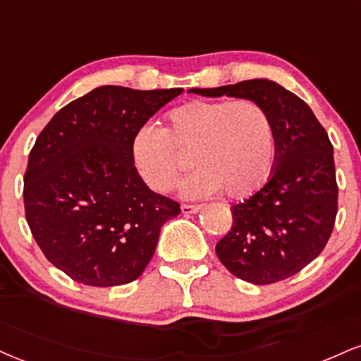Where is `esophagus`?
Returning <instances> with one entry per match:
<instances>
[{"label":"esophagus","mask_w":361,"mask_h":361,"mask_svg":"<svg viewBox=\"0 0 361 361\" xmlns=\"http://www.w3.org/2000/svg\"><path fill=\"white\" fill-rule=\"evenodd\" d=\"M200 210H202V207H200V205H181V212H183L185 215L198 214Z\"/></svg>","instance_id":"1"}]
</instances>
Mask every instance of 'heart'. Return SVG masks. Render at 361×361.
Here are the masks:
<instances>
[{
  "mask_svg": "<svg viewBox=\"0 0 361 361\" xmlns=\"http://www.w3.org/2000/svg\"><path fill=\"white\" fill-rule=\"evenodd\" d=\"M192 151L198 169L181 185L190 198L224 190L230 198L257 192L271 173L276 133L269 112L250 99L192 101L168 112V128L141 124L131 141V156L142 180L154 192H168L176 183Z\"/></svg>",
  "mask_w": 361,
  "mask_h": 361,
  "instance_id": "b5f03b06",
  "label": "heart"
}]
</instances>
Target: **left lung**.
Wrapping results in <instances>:
<instances>
[{"instance_id":"1","label":"left lung","mask_w":361,"mask_h":361,"mask_svg":"<svg viewBox=\"0 0 361 361\" xmlns=\"http://www.w3.org/2000/svg\"><path fill=\"white\" fill-rule=\"evenodd\" d=\"M190 92L250 99L274 124L271 178L232 207V228L215 247L220 262L259 286L298 274L324 249L336 219L338 185L326 131L302 99L267 79Z\"/></svg>"}]
</instances>
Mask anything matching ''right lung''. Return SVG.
<instances>
[{"label":"right lung","instance_id":"1","mask_svg":"<svg viewBox=\"0 0 361 361\" xmlns=\"http://www.w3.org/2000/svg\"><path fill=\"white\" fill-rule=\"evenodd\" d=\"M183 89L102 85L62 107L30 151L25 214L45 257L73 281L95 288L142 274L161 227L180 203L139 176L131 141Z\"/></svg>","mask_w":361,"mask_h":361}]
</instances>
